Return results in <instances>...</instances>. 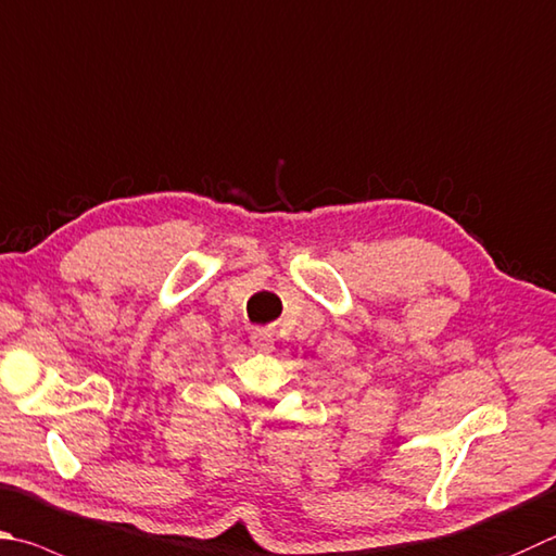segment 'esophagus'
<instances>
[{
  "label": "esophagus",
  "mask_w": 556,
  "mask_h": 556,
  "mask_svg": "<svg viewBox=\"0 0 556 556\" xmlns=\"http://www.w3.org/2000/svg\"><path fill=\"white\" fill-rule=\"evenodd\" d=\"M250 342L257 352H271V348H275V338H271V332L262 328H255L250 332Z\"/></svg>",
  "instance_id": "34e87169"
}]
</instances>
